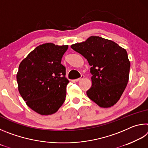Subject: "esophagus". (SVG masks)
<instances>
[{"instance_id": "34e87169", "label": "esophagus", "mask_w": 148, "mask_h": 148, "mask_svg": "<svg viewBox=\"0 0 148 148\" xmlns=\"http://www.w3.org/2000/svg\"><path fill=\"white\" fill-rule=\"evenodd\" d=\"M84 77V75H82L81 77H79V78H77V79H74V81H75V82H78V81H79V80H81V79H83Z\"/></svg>"}]
</instances>
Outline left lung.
Segmentation results:
<instances>
[{
    "instance_id": "1",
    "label": "left lung",
    "mask_w": 148,
    "mask_h": 148,
    "mask_svg": "<svg viewBox=\"0 0 148 148\" xmlns=\"http://www.w3.org/2000/svg\"><path fill=\"white\" fill-rule=\"evenodd\" d=\"M71 47L91 66L92 86L87 96L100 107L113 106L129 82L131 63L126 49L114 41L96 36Z\"/></svg>"
}]
</instances>
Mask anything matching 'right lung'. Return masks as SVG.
<instances>
[{"label":"right lung","instance_id":"right-lung-1","mask_svg":"<svg viewBox=\"0 0 148 148\" xmlns=\"http://www.w3.org/2000/svg\"><path fill=\"white\" fill-rule=\"evenodd\" d=\"M68 47L40 45L19 64L16 76L19 93L30 108L42 116L55 114L64 102L69 81L61 62Z\"/></svg>","mask_w":148,"mask_h":148}]
</instances>
